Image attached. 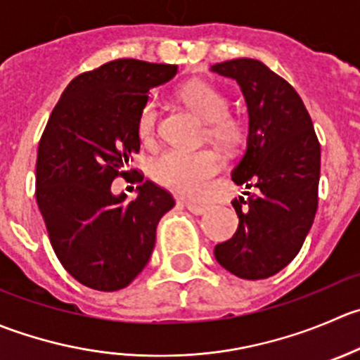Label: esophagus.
Returning a JSON list of instances; mask_svg holds the SVG:
<instances>
[{
	"mask_svg": "<svg viewBox=\"0 0 360 360\" xmlns=\"http://www.w3.org/2000/svg\"><path fill=\"white\" fill-rule=\"evenodd\" d=\"M186 207H188V211L193 212V214H205V212L209 211V205L195 204V202H190V200L186 202Z\"/></svg>",
	"mask_w": 360,
	"mask_h": 360,
	"instance_id": "esophagus-1",
	"label": "esophagus"
}]
</instances>
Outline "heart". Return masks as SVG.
<instances>
[{"label": "heart", "mask_w": 360, "mask_h": 360, "mask_svg": "<svg viewBox=\"0 0 360 360\" xmlns=\"http://www.w3.org/2000/svg\"><path fill=\"white\" fill-rule=\"evenodd\" d=\"M183 102L195 114L207 121V135L226 153L239 151L248 139V123L244 117L229 112V100L218 87L191 80L181 89ZM158 130V107L155 100H148L139 114L137 131L144 144H151ZM221 169V158L214 149H167L151 163V176L160 184L181 193L197 195L207 181Z\"/></svg>", "instance_id": "1"}]
</instances>
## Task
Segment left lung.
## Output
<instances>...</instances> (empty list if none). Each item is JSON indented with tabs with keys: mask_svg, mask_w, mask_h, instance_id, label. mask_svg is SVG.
<instances>
[{
	"mask_svg": "<svg viewBox=\"0 0 360 360\" xmlns=\"http://www.w3.org/2000/svg\"><path fill=\"white\" fill-rule=\"evenodd\" d=\"M212 72L237 80L250 114L248 148L232 172L237 186L253 188L233 200L239 226L216 244L221 267L243 280H264L301 251L319 207L320 142L294 87L250 58L216 63Z\"/></svg>",
	"mask_w": 360,
	"mask_h": 360,
	"instance_id": "1",
	"label": "left lung"
}]
</instances>
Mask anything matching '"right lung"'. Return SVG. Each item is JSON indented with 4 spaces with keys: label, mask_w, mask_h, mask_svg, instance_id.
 Listing matches in <instances>:
<instances>
[{
    "label": "right lung",
    "mask_w": 360,
    "mask_h": 360,
    "mask_svg": "<svg viewBox=\"0 0 360 360\" xmlns=\"http://www.w3.org/2000/svg\"><path fill=\"white\" fill-rule=\"evenodd\" d=\"M177 65L116 59L77 75L47 121L37 153L34 195L52 250L79 283L102 292L128 287L149 262L156 226L172 195L128 169L141 149L139 114L149 89ZM132 176L139 195L116 198L110 184Z\"/></svg>",
    "instance_id": "add662e5"
}]
</instances>
